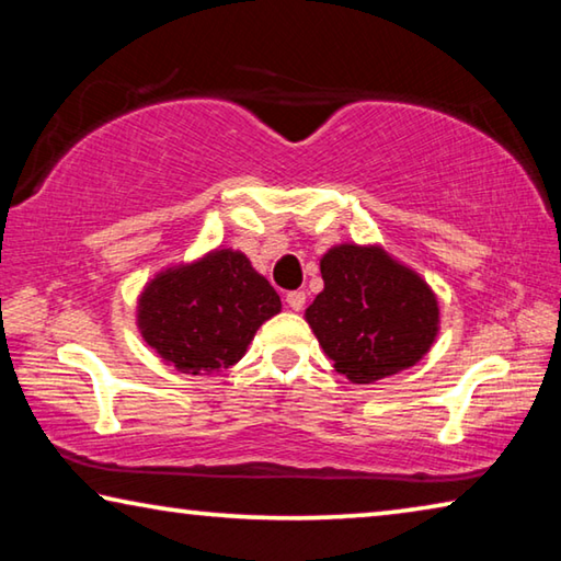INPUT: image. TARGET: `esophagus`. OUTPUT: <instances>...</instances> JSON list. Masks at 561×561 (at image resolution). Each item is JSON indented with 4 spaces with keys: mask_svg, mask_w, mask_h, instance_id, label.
<instances>
[{
    "mask_svg": "<svg viewBox=\"0 0 561 561\" xmlns=\"http://www.w3.org/2000/svg\"><path fill=\"white\" fill-rule=\"evenodd\" d=\"M287 304H289L291 311H301L304 304H307V294H304V291H289L287 294Z\"/></svg>",
    "mask_w": 561,
    "mask_h": 561,
    "instance_id": "obj_1",
    "label": "esophagus"
}]
</instances>
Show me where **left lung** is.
Returning a JSON list of instances; mask_svg holds the SVG:
<instances>
[{"label":"left lung","mask_w":561,"mask_h":561,"mask_svg":"<svg viewBox=\"0 0 561 561\" xmlns=\"http://www.w3.org/2000/svg\"><path fill=\"white\" fill-rule=\"evenodd\" d=\"M321 279L304 319L351 383L381 381L428 354L440 329L438 297L381 244L331 247Z\"/></svg>","instance_id":"left-lung-1"}]
</instances>
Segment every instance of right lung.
I'll return each mask as SVG.
<instances>
[{
  "label": "right lung",
  "instance_id": "obj_1",
  "mask_svg": "<svg viewBox=\"0 0 561 561\" xmlns=\"http://www.w3.org/2000/svg\"><path fill=\"white\" fill-rule=\"evenodd\" d=\"M279 294L240 250H217L158 272L138 297L136 324L150 348L180 374L213 376L234 366Z\"/></svg>",
  "mask_w": 561,
  "mask_h": 561
}]
</instances>
